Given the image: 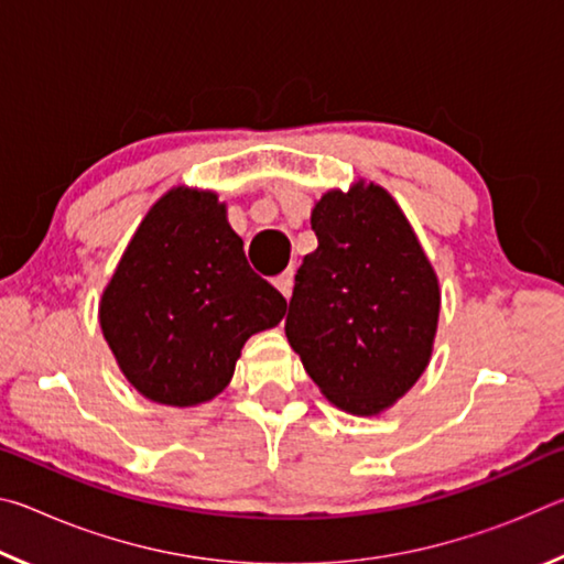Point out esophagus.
Masks as SVG:
<instances>
[{
    "mask_svg": "<svg viewBox=\"0 0 564 564\" xmlns=\"http://www.w3.org/2000/svg\"><path fill=\"white\" fill-rule=\"evenodd\" d=\"M273 285L283 293V299L289 301V299H291V291H293V271H285V273H281V275H275Z\"/></svg>",
    "mask_w": 564,
    "mask_h": 564,
    "instance_id": "obj_1",
    "label": "esophagus"
}]
</instances>
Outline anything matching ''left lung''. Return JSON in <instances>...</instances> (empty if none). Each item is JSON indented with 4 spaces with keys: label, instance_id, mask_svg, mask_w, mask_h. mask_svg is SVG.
Instances as JSON below:
<instances>
[{
    "label": "left lung",
    "instance_id": "obj_1",
    "mask_svg": "<svg viewBox=\"0 0 564 564\" xmlns=\"http://www.w3.org/2000/svg\"><path fill=\"white\" fill-rule=\"evenodd\" d=\"M311 226L318 248L295 273L285 336L333 405L378 415L431 362L437 275L383 186L328 191Z\"/></svg>",
    "mask_w": 564,
    "mask_h": 564
}]
</instances>
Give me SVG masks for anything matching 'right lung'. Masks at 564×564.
Masks as SVG:
<instances>
[{
  "mask_svg": "<svg viewBox=\"0 0 564 564\" xmlns=\"http://www.w3.org/2000/svg\"><path fill=\"white\" fill-rule=\"evenodd\" d=\"M283 316L285 299L248 265L226 204L186 186L149 208L99 303L121 373L176 408L221 393L243 343Z\"/></svg>",
  "mask_w": 564,
  "mask_h": 564,
  "instance_id": "obj_1",
  "label": "right lung"
}]
</instances>
